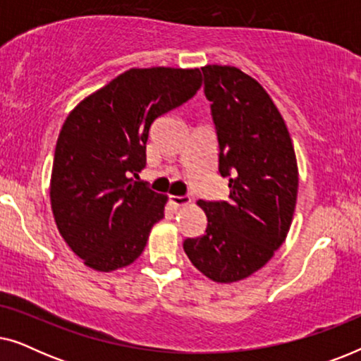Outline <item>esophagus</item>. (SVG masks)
I'll return each instance as SVG.
<instances>
[{"mask_svg": "<svg viewBox=\"0 0 361 361\" xmlns=\"http://www.w3.org/2000/svg\"><path fill=\"white\" fill-rule=\"evenodd\" d=\"M169 202L174 207H184V205L189 204L190 199H189V197H185V195H171Z\"/></svg>", "mask_w": 361, "mask_h": 361, "instance_id": "esophagus-1", "label": "esophagus"}]
</instances>
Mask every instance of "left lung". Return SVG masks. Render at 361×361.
Returning <instances> with one entry per match:
<instances>
[{
	"mask_svg": "<svg viewBox=\"0 0 361 361\" xmlns=\"http://www.w3.org/2000/svg\"><path fill=\"white\" fill-rule=\"evenodd\" d=\"M202 73L230 195L197 202L209 224L204 235L184 241V251L207 278L235 283L284 243L298 200V162L283 116L253 77L230 66H205Z\"/></svg>",
	"mask_w": 361,
	"mask_h": 361,
	"instance_id": "obj_1",
	"label": "left lung"
}]
</instances>
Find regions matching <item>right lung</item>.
<instances>
[{
	"mask_svg": "<svg viewBox=\"0 0 361 361\" xmlns=\"http://www.w3.org/2000/svg\"><path fill=\"white\" fill-rule=\"evenodd\" d=\"M199 68H130L71 111L59 135L51 207L59 233L88 268L110 273L140 258L166 195L135 180L157 116L190 100Z\"/></svg>",
	"mask_w": 361,
	"mask_h": 361,
	"instance_id": "obj_1",
	"label": "right lung"
}]
</instances>
